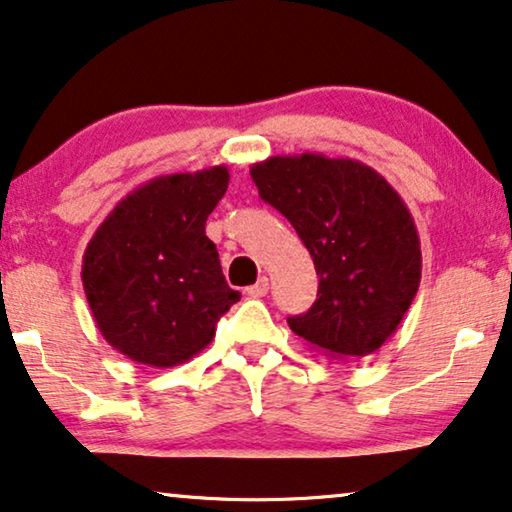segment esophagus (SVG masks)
I'll return each mask as SVG.
<instances>
[{"label": "esophagus", "mask_w": 512, "mask_h": 512, "mask_svg": "<svg viewBox=\"0 0 512 512\" xmlns=\"http://www.w3.org/2000/svg\"><path fill=\"white\" fill-rule=\"evenodd\" d=\"M266 292H269V278H259L255 285H250L246 289V294L250 296V299H262V296H266Z\"/></svg>", "instance_id": "34e87169"}]
</instances>
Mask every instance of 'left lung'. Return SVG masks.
Returning a JSON list of instances; mask_svg holds the SVG:
<instances>
[{"label": "left lung", "instance_id": "obj_1", "mask_svg": "<svg viewBox=\"0 0 512 512\" xmlns=\"http://www.w3.org/2000/svg\"><path fill=\"white\" fill-rule=\"evenodd\" d=\"M264 202L299 234L319 276L317 301L289 329L338 358L375 354L421 285V239L391 183L361 160L271 156L250 167Z\"/></svg>", "mask_w": 512, "mask_h": 512}]
</instances>
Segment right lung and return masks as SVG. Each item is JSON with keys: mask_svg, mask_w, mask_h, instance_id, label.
I'll return each mask as SVG.
<instances>
[{"mask_svg": "<svg viewBox=\"0 0 512 512\" xmlns=\"http://www.w3.org/2000/svg\"><path fill=\"white\" fill-rule=\"evenodd\" d=\"M230 170L156 177L114 207L87 243L82 285L96 329L135 363L174 368L200 354L241 299L204 225Z\"/></svg>", "mask_w": 512, "mask_h": 512, "instance_id": "obj_1", "label": "right lung"}]
</instances>
